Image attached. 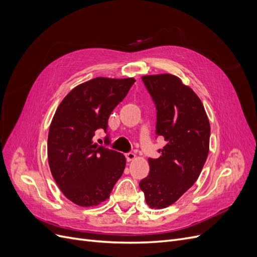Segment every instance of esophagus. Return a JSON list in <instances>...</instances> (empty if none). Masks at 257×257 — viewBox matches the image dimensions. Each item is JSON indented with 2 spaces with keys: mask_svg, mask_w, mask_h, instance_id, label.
<instances>
[{
  "mask_svg": "<svg viewBox=\"0 0 257 257\" xmlns=\"http://www.w3.org/2000/svg\"><path fill=\"white\" fill-rule=\"evenodd\" d=\"M125 158H126V161H127V162L133 161V160L135 159V153H133V152H127V153H125Z\"/></svg>",
  "mask_w": 257,
  "mask_h": 257,
  "instance_id": "obj_1",
  "label": "esophagus"
}]
</instances>
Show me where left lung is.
Instances as JSON below:
<instances>
[{
	"instance_id": "8db88e82",
	"label": "left lung",
	"mask_w": 257,
	"mask_h": 257,
	"mask_svg": "<svg viewBox=\"0 0 257 257\" xmlns=\"http://www.w3.org/2000/svg\"><path fill=\"white\" fill-rule=\"evenodd\" d=\"M157 109L155 134L165 139L159 159L149 158L150 173L139 182L150 208L174 204L195 183L209 152L210 124L194 91L170 74L143 76Z\"/></svg>"
}]
</instances>
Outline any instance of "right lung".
Here are the masks:
<instances>
[{"label":"right lung","instance_id":"right-lung-1","mask_svg":"<svg viewBox=\"0 0 257 257\" xmlns=\"http://www.w3.org/2000/svg\"><path fill=\"white\" fill-rule=\"evenodd\" d=\"M134 78L97 77L77 85L62 100L48 134L51 174L65 197L82 207L96 206L109 197L125 168L120 152L93 143L97 130L107 133L108 118ZM110 143L109 134L104 141Z\"/></svg>","mask_w":257,"mask_h":257}]
</instances>
